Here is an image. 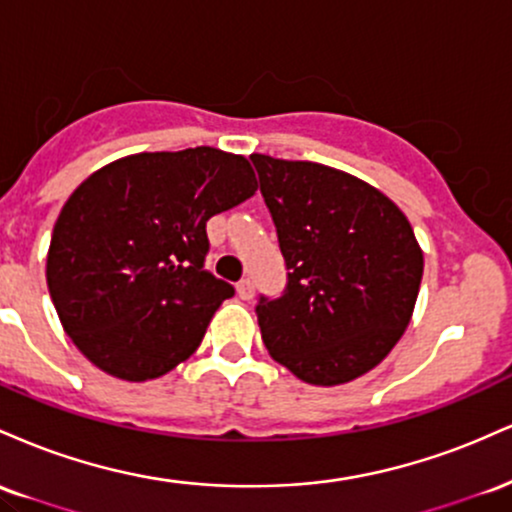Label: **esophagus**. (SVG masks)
Masks as SVG:
<instances>
[{"instance_id":"1","label":"esophagus","mask_w":512,"mask_h":512,"mask_svg":"<svg viewBox=\"0 0 512 512\" xmlns=\"http://www.w3.org/2000/svg\"><path fill=\"white\" fill-rule=\"evenodd\" d=\"M238 296L243 298V301H250V298L255 296V284H252L250 279H240L238 281Z\"/></svg>"}]
</instances>
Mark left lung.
I'll use <instances>...</instances> for the list:
<instances>
[{
	"instance_id": "obj_1",
	"label": "left lung",
	"mask_w": 512,
	"mask_h": 512,
	"mask_svg": "<svg viewBox=\"0 0 512 512\" xmlns=\"http://www.w3.org/2000/svg\"><path fill=\"white\" fill-rule=\"evenodd\" d=\"M286 264L281 296L255 305L274 361L310 385L368 373L407 330L424 255L407 216L354 175L250 156Z\"/></svg>"
}]
</instances>
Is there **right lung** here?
Instances as JSON below:
<instances>
[{
  "label": "right lung",
  "instance_id": "1",
  "mask_svg": "<svg viewBox=\"0 0 512 512\" xmlns=\"http://www.w3.org/2000/svg\"><path fill=\"white\" fill-rule=\"evenodd\" d=\"M255 190L250 163L211 146L120 158L76 187L52 231L48 289L93 366L139 383L195 354L236 293L204 269L207 221Z\"/></svg>",
  "mask_w": 512,
  "mask_h": 512
}]
</instances>
